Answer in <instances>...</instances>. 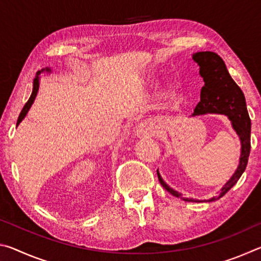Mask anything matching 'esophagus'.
Here are the masks:
<instances>
[{
  "label": "esophagus",
  "mask_w": 261,
  "mask_h": 261,
  "mask_svg": "<svg viewBox=\"0 0 261 261\" xmlns=\"http://www.w3.org/2000/svg\"><path fill=\"white\" fill-rule=\"evenodd\" d=\"M155 135V127L149 121H144L138 124L136 127V136L137 137H145V136H154Z\"/></svg>",
  "instance_id": "esophagus-1"
}]
</instances>
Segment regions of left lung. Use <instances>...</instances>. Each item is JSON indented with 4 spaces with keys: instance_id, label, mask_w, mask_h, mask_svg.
Wrapping results in <instances>:
<instances>
[{
    "instance_id": "left-lung-1",
    "label": "left lung",
    "mask_w": 261,
    "mask_h": 261,
    "mask_svg": "<svg viewBox=\"0 0 261 261\" xmlns=\"http://www.w3.org/2000/svg\"><path fill=\"white\" fill-rule=\"evenodd\" d=\"M192 60L199 67V74L204 81V86L200 91V101L196 106L191 116H200L207 114L224 115L231 122L232 129L241 141V155L238 167L228 182L221 188L218 196L210 199H193L185 198L183 194L170 188L161 177L159 169L158 178L163 188L173 196L180 198L184 201L211 202L223 197L233 185L237 183L244 173L251 149V120L247 114L245 96L240 86L233 82L229 74L223 60L213 51H199L192 54Z\"/></svg>"
}]
</instances>
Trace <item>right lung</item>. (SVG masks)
<instances>
[{
  "instance_id": "right-lung-1",
  "label": "right lung",
  "mask_w": 261,
  "mask_h": 261,
  "mask_svg": "<svg viewBox=\"0 0 261 261\" xmlns=\"http://www.w3.org/2000/svg\"><path fill=\"white\" fill-rule=\"evenodd\" d=\"M42 72L50 73L51 71H50V69H49V68H46V69H42V70H40V71H38V72H37V74H35V78H34V81H33V90H32V94H31L29 101H28V102L25 103L23 110H21L20 114H19L18 121H17V125H18L19 123L24 120L25 116H26V114L29 113V110H30V108H31V106H32V103L34 102V99H35V96H37V93H38V91H39V81H40V74H41Z\"/></svg>"
}]
</instances>
